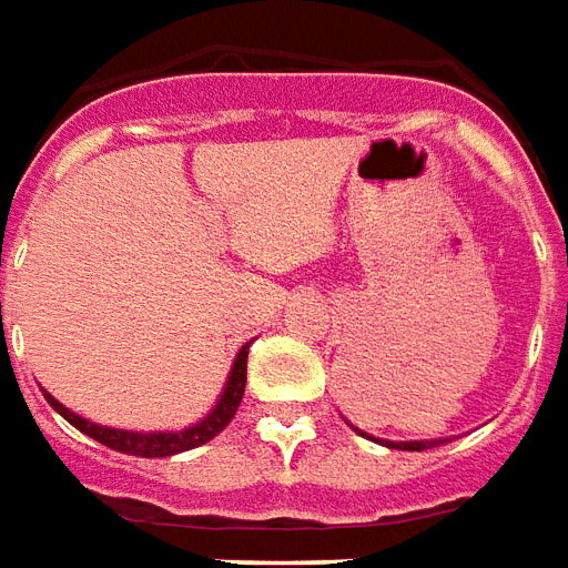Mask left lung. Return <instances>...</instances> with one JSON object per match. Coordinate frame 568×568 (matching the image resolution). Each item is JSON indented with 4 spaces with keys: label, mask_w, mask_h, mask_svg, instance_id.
I'll list each match as a JSON object with an SVG mask.
<instances>
[{
    "label": "left lung",
    "mask_w": 568,
    "mask_h": 568,
    "mask_svg": "<svg viewBox=\"0 0 568 568\" xmlns=\"http://www.w3.org/2000/svg\"><path fill=\"white\" fill-rule=\"evenodd\" d=\"M354 429H357V426H354ZM357 433L359 436H366L363 429H357ZM375 442L387 445V448H399V450H426V448H436V445H442V438H424V442H384V438H375ZM445 442H448V438H445Z\"/></svg>",
    "instance_id": "1"
}]
</instances>
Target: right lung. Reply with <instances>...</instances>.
<instances>
[{"instance_id":"obj_1","label":"right lung","mask_w":568,"mask_h":568,"mask_svg":"<svg viewBox=\"0 0 568 568\" xmlns=\"http://www.w3.org/2000/svg\"><path fill=\"white\" fill-rule=\"evenodd\" d=\"M247 347H251V342L239 351V357H235L233 363V372H230V381H226V387H223L217 405H214L199 424L187 426V429H175V433H135V429L99 426L93 424V420H87V417L69 412V408H65L63 403H57L48 390H44V399H48L53 412L63 415L74 429H81L84 436L102 442L105 448L120 450V454H132V457H172V454H181V450L205 445V442H211L217 433H223V429L230 426V420H233L235 412H239V403H242L244 396V381H247Z\"/></svg>"}]
</instances>
